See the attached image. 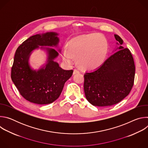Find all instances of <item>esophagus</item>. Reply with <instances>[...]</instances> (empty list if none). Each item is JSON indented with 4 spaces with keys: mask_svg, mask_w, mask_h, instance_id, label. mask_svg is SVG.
<instances>
[{
    "mask_svg": "<svg viewBox=\"0 0 148 148\" xmlns=\"http://www.w3.org/2000/svg\"><path fill=\"white\" fill-rule=\"evenodd\" d=\"M78 73H79V71L78 70H77V69L74 70V71H73L74 74H78Z\"/></svg>",
    "mask_w": 148,
    "mask_h": 148,
    "instance_id": "34e87169",
    "label": "esophagus"
}]
</instances>
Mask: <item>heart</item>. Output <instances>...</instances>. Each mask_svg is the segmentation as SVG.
Wrapping results in <instances>:
<instances>
[{
  "mask_svg": "<svg viewBox=\"0 0 148 148\" xmlns=\"http://www.w3.org/2000/svg\"><path fill=\"white\" fill-rule=\"evenodd\" d=\"M108 43L102 34L92 33L71 38L67 47L61 49L62 60L72 64L76 57L77 64L86 70H94L100 67L107 58Z\"/></svg>",
  "mask_w": 148,
  "mask_h": 148,
  "instance_id": "heart-1",
  "label": "heart"
}]
</instances>
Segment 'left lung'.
Returning a JSON list of instances; mask_svg holds the SVG:
<instances>
[{"label": "left lung", "mask_w": 148, "mask_h": 148, "mask_svg": "<svg viewBox=\"0 0 148 148\" xmlns=\"http://www.w3.org/2000/svg\"><path fill=\"white\" fill-rule=\"evenodd\" d=\"M112 55L98 69L84 74V90L87 101L94 106L115 105L127 96L134 85L135 67L131 51L122 46L117 34Z\"/></svg>", "instance_id": "left-lung-1"}]
</instances>
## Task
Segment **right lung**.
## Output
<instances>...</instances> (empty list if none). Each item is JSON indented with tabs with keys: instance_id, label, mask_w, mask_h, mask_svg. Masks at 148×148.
<instances>
[{
	"instance_id": "1",
	"label": "right lung",
	"mask_w": 148,
	"mask_h": 148,
	"mask_svg": "<svg viewBox=\"0 0 148 148\" xmlns=\"http://www.w3.org/2000/svg\"><path fill=\"white\" fill-rule=\"evenodd\" d=\"M58 35L53 32L33 35L16 51L11 78L20 94L31 102L40 105L53 102L73 75L72 70H63L54 61L61 53ZM49 47L57 48L59 52ZM38 49L45 52L47 60L38 69H34L29 64V58Z\"/></svg>"
}]
</instances>
